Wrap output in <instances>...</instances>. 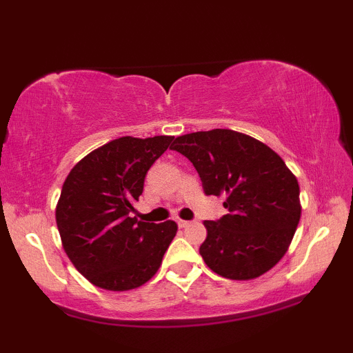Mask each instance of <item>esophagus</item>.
Instances as JSON below:
<instances>
[{
	"instance_id": "obj_1",
	"label": "esophagus",
	"mask_w": 353,
	"mask_h": 353,
	"mask_svg": "<svg viewBox=\"0 0 353 353\" xmlns=\"http://www.w3.org/2000/svg\"><path fill=\"white\" fill-rule=\"evenodd\" d=\"M191 225V221H188V220H181V219H178V226H180V228H186V226H190Z\"/></svg>"
}]
</instances>
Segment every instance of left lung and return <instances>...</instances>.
<instances>
[{"instance_id": "left-lung-1", "label": "left lung", "mask_w": 353, "mask_h": 353, "mask_svg": "<svg viewBox=\"0 0 353 353\" xmlns=\"http://www.w3.org/2000/svg\"><path fill=\"white\" fill-rule=\"evenodd\" d=\"M192 162L205 194L225 196L230 214L205 220L199 252L220 276H262L288 252L301 220V190L272 148L249 134L215 128L176 137L170 146Z\"/></svg>"}]
</instances>
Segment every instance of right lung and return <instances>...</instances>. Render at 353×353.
Listing matches in <instances>:
<instances>
[{
  "instance_id": "obj_1",
  "label": "right lung",
  "mask_w": 353,
  "mask_h": 353,
  "mask_svg": "<svg viewBox=\"0 0 353 353\" xmlns=\"http://www.w3.org/2000/svg\"><path fill=\"white\" fill-rule=\"evenodd\" d=\"M173 137H122L91 151L72 168L56 205L62 248L91 284L130 291L148 283L175 238L173 220L130 216L144 178Z\"/></svg>"
}]
</instances>
